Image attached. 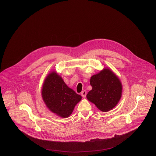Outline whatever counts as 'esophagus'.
<instances>
[{
  "label": "esophagus",
  "mask_w": 156,
  "mask_h": 156,
  "mask_svg": "<svg viewBox=\"0 0 156 156\" xmlns=\"http://www.w3.org/2000/svg\"><path fill=\"white\" fill-rule=\"evenodd\" d=\"M81 95L83 97V98H85L86 97V95H87V91L85 90H83L82 92H81Z\"/></svg>",
  "instance_id": "obj_1"
}]
</instances>
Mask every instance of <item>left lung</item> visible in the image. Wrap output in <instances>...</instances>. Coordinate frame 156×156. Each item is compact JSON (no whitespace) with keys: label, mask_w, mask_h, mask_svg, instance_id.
I'll return each instance as SVG.
<instances>
[{"label":"left lung","mask_w":156,"mask_h":156,"mask_svg":"<svg viewBox=\"0 0 156 156\" xmlns=\"http://www.w3.org/2000/svg\"><path fill=\"white\" fill-rule=\"evenodd\" d=\"M92 87L87 97L100 111H111L121 97L122 85L118 77L109 69L94 75L90 80Z\"/></svg>","instance_id":"left-lung-1"}]
</instances>
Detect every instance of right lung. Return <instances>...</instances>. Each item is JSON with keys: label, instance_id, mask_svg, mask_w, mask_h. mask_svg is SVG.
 I'll use <instances>...</instances> for the list:
<instances>
[{"label": "right lung", "instance_id": "1", "mask_svg": "<svg viewBox=\"0 0 156 156\" xmlns=\"http://www.w3.org/2000/svg\"><path fill=\"white\" fill-rule=\"evenodd\" d=\"M42 97L47 107L62 118L69 116L82 99L81 95L68 88L62 77L54 72L45 80Z\"/></svg>", "mask_w": 156, "mask_h": 156}]
</instances>
